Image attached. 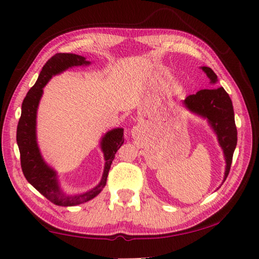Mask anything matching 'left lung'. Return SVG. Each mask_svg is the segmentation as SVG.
<instances>
[{"label":"left lung","mask_w":259,"mask_h":259,"mask_svg":"<svg viewBox=\"0 0 259 259\" xmlns=\"http://www.w3.org/2000/svg\"><path fill=\"white\" fill-rule=\"evenodd\" d=\"M201 69L207 74L210 83H217V75L210 67L203 66ZM188 111L208 121L213 133L217 136L219 146L224 153L226 166L224 181L229 176L233 153L238 142V131L234 121V111L232 100L224 88L200 90L195 95L186 97L183 102Z\"/></svg>","instance_id":"obj_1"}]
</instances>
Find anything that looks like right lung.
Instances as JSON below:
<instances>
[{
  "label": "right lung",
  "instance_id": "right-lung-1",
  "mask_svg": "<svg viewBox=\"0 0 259 259\" xmlns=\"http://www.w3.org/2000/svg\"><path fill=\"white\" fill-rule=\"evenodd\" d=\"M90 61L74 54H57L47 61L35 84L30 88L21 105V115L17 126V144L20 152V163L24 176L33 187L52 203L61 207H72L88 202L97 196L106 185L111 164L119 148L124 143L123 129L109 130L100 140L105 166L102 179L97 186L80 194L69 195L61 190L57 171L47 163L41 154L36 138V116L43 88L52 76L75 66H87Z\"/></svg>",
  "mask_w": 259,
  "mask_h": 259
}]
</instances>
